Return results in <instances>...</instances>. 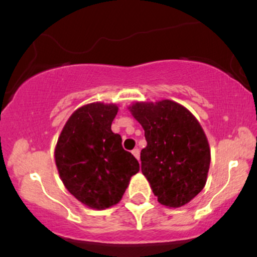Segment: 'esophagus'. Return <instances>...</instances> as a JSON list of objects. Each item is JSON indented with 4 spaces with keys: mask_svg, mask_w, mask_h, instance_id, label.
I'll return each mask as SVG.
<instances>
[{
    "mask_svg": "<svg viewBox=\"0 0 257 257\" xmlns=\"http://www.w3.org/2000/svg\"><path fill=\"white\" fill-rule=\"evenodd\" d=\"M132 153H133V155H134V157L139 161V158H140V151H139V149H134L132 151Z\"/></svg>",
    "mask_w": 257,
    "mask_h": 257,
    "instance_id": "obj_1",
    "label": "esophagus"
}]
</instances>
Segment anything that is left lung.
Here are the masks:
<instances>
[{"instance_id":"8db88e82","label":"left lung","mask_w":257,"mask_h":257,"mask_svg":"<svg viewBox=\"0 0 257 257\" xmlns=\"http://www.w3.org/2000/svg\"><path fill=\"white\" fill-rule=\"evenodd\" d=\"M145 131L141 172L161 204H187L205 186L210 166L208 139L196 117L172 101L135 102L129 106Z\"/></svg>"}]
</instances>
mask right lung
Returning a JSON list of instances; mask_svg holds the SVG:
<instances>
[{
	"instance_id": "obj_1",
	"label": "right lung",
	"mask_w": 257,
	"mask_h": 257,
	"mask_svg": "<svg viewBox=\"0 0 257 257\" xmlns=\"http://www.w3.org/2000/svg\"><path fill=\"white\" fill-rule=\"evenodd\" d=\"M118 107L93 102L67 119L55 147V164L65 187L89 208H110L122 199L139 162L111 131Z\"/></svg>"
}]
</instances>
